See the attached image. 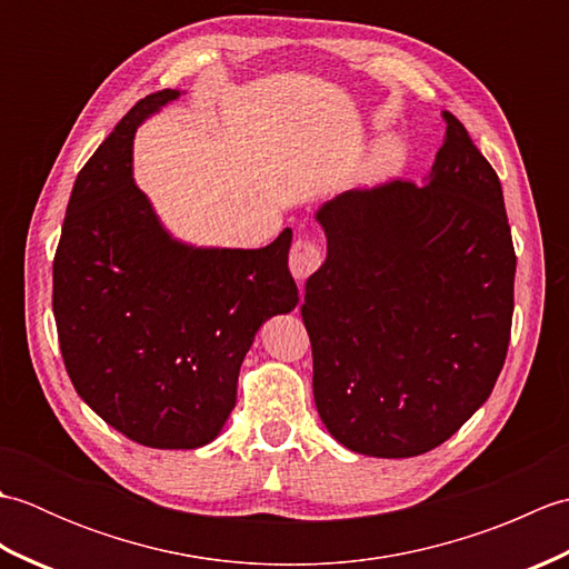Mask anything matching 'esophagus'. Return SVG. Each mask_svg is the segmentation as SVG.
I'll return each instance as SVG.
<instances>
[{"label": "esophagus", "mask_w": 569, "mask_h": 569, "mask_svg": "<svg viewBox=\"0 0 569 569\" xmlns=\"http://www.w3.org/2000/svg\"><path fill=\"white\" fill-rule=\"evenodd\" d=\"M320 263H322V251L318 247V241L308 237L298 239L291 249V257H288V266H291V273L296 276V281L303 283L312 271H318Z\"/></svg>", "instance_id": "34e87169"}]
</instances>
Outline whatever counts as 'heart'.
<instances>
[{
  "instance_id": "b5f03b06",
  "label": "heart",
  "mask_w": 569,
  "mask_h": 569,
  "mask_svg": "<svg viewBox=\"0 0 569 569\" xmlns=\"http://www.w3.org/2000/svg\"><path fill=\"white\" fill-rule=\"evenodd\" d=\"M403 166V147L398 141H383L379 143L373 153L361 168V180L369 186L383 183V180L393 178Z\"/></svg>"
}]
</instances>
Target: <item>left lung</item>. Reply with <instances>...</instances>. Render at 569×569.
<instances>
[{"label":"left lung","instance_id":"obj_1","mask_svg":"<svg viewBox=\"0 0 569 569\" xmlns=\"http://www.w3.org/2000/svg\"><path fill=\"white\" fill-rule=\"evenodd\" d=\"M422 188L391 180L320 204L328 259L303 312L332 438L371 457L442 445L487 401L511 340L516 251L503 190L465 124Z\"/></svg>","mask_w":569,"mask_h":569}]
</instances>
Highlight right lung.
<instances>
[{"instance_id": "add662e5", "label": "right lung", "mask_w": 569, "mask_h": 569, "mask_svg": "<svg viewBox=\"0 0 569 569\" xmlns=\"http://www.w3.org/2000/svg\"><path fill=\"white\" fill-rule=\"evenodd\" d=\"M178 98L147 94L82 166L53 259L72 386L107 426L159 450H196L220 435L253 335L298 306L291 229L263 249L190 247L137 188L134 131Z\"/></svg>"}]
</instances>
